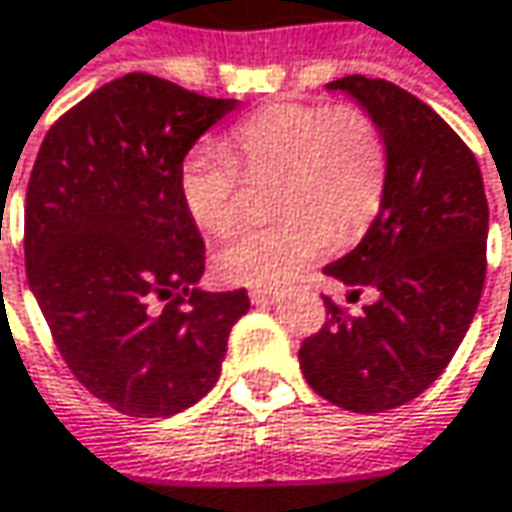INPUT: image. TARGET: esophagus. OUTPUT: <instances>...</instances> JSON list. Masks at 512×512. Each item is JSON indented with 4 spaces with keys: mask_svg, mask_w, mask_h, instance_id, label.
<instances>
[{
    "mask_svg": "<svg viewBox=\"0 0 512 512\" xmlns=\"http://www.w3.org/2000/svg\"><path fill=\"white\" fill-rule=\"evenodd\" d=\"M249 298H252V304H257V307H269V304L278 301V292H272V289H252Z\"/></svg>",
    "mask_w": 512,
    "mask_h": 512,
    "instance_id": "esophagus-1",
    "label": "esophagus"
}]
</instances>
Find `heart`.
<instances>
[{
	"label": "heart",
	"mask_w": 512,
	"mask_h": 512,
	"mask_svg": "<svg viewBox=\"0 0 512 512\" xmlns=\"http://www.w3.org/2000/svg\"><path fill=\"white\" fill-rule=\"evenodd\" d=\"M240 167L281 173L272 208L284 217L231 234L214 257L220 278L243 286H284L374 220L385 150L359 109L313 104L263 106L231 127L228 153L196 144L179 165V199L208 234L240 220Z\"/></svg>",
	"instance_id": "b5f03b06"
}]
</instances>
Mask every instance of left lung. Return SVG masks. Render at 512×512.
Returning <instances> with one entry per match:
<instances>
[{
  "instance_id": "1",
  "label": "left lung",
  "mask_w": 512,
  "mask_h": 512,
  "mask_svg": "<svg viewBox=\"0 0 512 512\" xmlns=\"http://www.w3.org/2000/svg\"><path fill=\"white\" fill-rule=\"evenodd\" d=\"M368 112L385 144L379 214L324 272L374 289L347 318L330 298L327 321L298 350L304 379L333 406L376 414L423 394L458 345L487 275V194L472 150L411 92L365 75L327 83Z\"/></svg>"
}]
</instances>
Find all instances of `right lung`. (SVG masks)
I'll return each mask as SVG.
<instances>
[{
    "instance_id": "1",
    "label": "right lung",
    "mask_w": 512,
    "mask_h": 512,
    "mask_svg": "<svg viewBox=\"0 0 512 512\" xmlns=\"http://www.w3.org/2000/svg\"><path fill=\"white\" fill-rule=\"evenodd\" d=\"M237 101L133 72L43 138L25 196V272L77 382L130 417L199 403L226 359L246 289L205 292V246L179 165Z\"/></svg>"
}]
</instances>
